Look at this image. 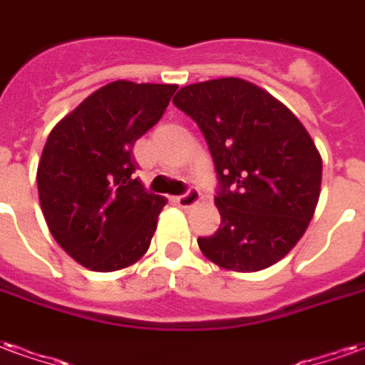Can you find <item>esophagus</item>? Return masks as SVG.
I'll return each instance as SVG.
<instances>
[{"mask_svg": "<svg viewBox=\"0 0 365 365\" xmlns=\"http://www.w3.org/2000/svg\"><path fill=\"white\" fill-rule=\"evenodd\" d=\"M175 202H177L179 208H192V206H196L200 202V192L198 190H190V192L182 194V196H177Z\"/></svg>", "mask_w": 365, "mask_h": 365, "instance_id": "obj_1", "label": "esophagus"}]
</instances>
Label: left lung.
I'll return each instance as SVG.
<instances>
[{"mask_svg": "<svg viewBox=\"0 0 365 365\" xmlns=\"http://www.w3.org/2000/svg\"><path fill=\"white\" fill-rule=\"evenodd\" d=\"M173 103L200 126L220 179L222 215L204 257L233 272H259L294 249L321 194L323 161L288 106L259 85L222 77L182 87Z\"/></svg>", "mask_w": 365, "mask_h": 365, "instance_id": "left-lung-1", "label": "left lung"}]
</instances>
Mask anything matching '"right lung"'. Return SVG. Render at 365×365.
<instances>
[{
	"mask_svg": "<svg viewBox=\"0 0 365 365\" xmlns=\"http://www.w3.org/2000/svg\"><path fill=\"white\" fill-rule=\"evenodd\" d=\"M179 85H103L48 135L36 185L56 243L81 267L114 272L148 252L163 196L132 179V148L163 116Z\"/></svg>",
	"mask_w": 365,
	"mask_h": 365,
	"instance_id": "1",
	"label": "right lung"
}]
</instances>
